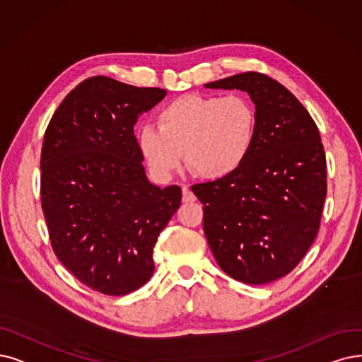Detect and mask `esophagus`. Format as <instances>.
<instances>
[{"label":"esophagus","mask_w":362,"mask_h":362,"mask_svg":"<svg viewBox=\"0 0 362 362\" xmlns=\"http://www.w3.org/2000/svg\"><path fill=\"white\" fill-rule=\"evenodd\" d=\"M196 200V196L193 194V192L189 189V187L184 185L182 187V204H193Z\"/></svg>","instance_id":"obj_1"}]
</instances>
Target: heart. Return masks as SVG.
I'll use <instances>...</instances> for the list:
<instances>
[{"instance_id": "heart-1", "label": "heart", "mask_w": 362, "mask_h": 362, "mask_svg": "<svg viewBox=\"0 0 362 362\" xmlns=\"http://www.w3.org/2000/svg\"><path fill=\"white\" fill-rule=\"evenodd\" d=\"M257 110L243 95H185L146 126L138 146L157 175H170L182 163L196 177L223 180L247 160L257 136Z\"/></svg>"}]
</instances>
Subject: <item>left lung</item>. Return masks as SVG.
I'll return each instance as SVG.
<instances>
[{"label": "left lung", "mask_w": 362, "mask_h": 362, "mask_svg": "<svg viewBox=\"0 0 362 362\" xmlns=\"http://www.w3.org/2000/svg\"><path fill=\"white\" fill-rule=\"evenodd\" d=\"M247 92L257 136L230 177L192 185L218 266L233 279L263 285L296 269L320 231L327 160L317 126L285 86L248 71L205 84Z\"/></svg>", "instance_id": "obj_1"}]
</instances>
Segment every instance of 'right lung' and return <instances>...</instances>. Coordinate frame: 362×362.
<instances>
[{
  "instance_id": "obj_1",
  "label": "right lung",
  "mask_w": 362,
  "mask_h": 362,
  "mask_svg": "<svg viewBox=\"0 0 362 362\" xmlns=\"http://www.w3.org/2000/svg\"><path fill=\"white\" fill-rule=\"evenodd\" d=\"M166 96L110 77L81 81L54 111L41 148V208L52 248L105 296L138 290L154 272L157 236L181 189L150 184L134 124Z\"/></svg>"
}]
</instances>
